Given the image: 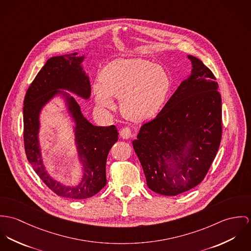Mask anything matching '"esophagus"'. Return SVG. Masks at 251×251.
Returning <instances> with one entry per match:
<instances>
[{
	"label": "esophagus",
	"mask_w": 251,
	"mask_h": 251,
	"mask_svg": "<svg viewBox=\"0 0 251 251\" xmlns=\"http://www.w3.org/2000/svg\"><path fill=\"white\" fill-rule=\"evenodd\" d=\"M132 136V130L129 127H124L120 131V137L122 139H130Z\"/></svg>",
	"instance_id": "obj_1"
}]
</instances>
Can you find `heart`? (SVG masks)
<instances>
[{
	"label": "heart",
	"mask_w": 251,
	"mask_h": 251,
	"mask_svg": "<svg viewBox=\"0 0 251 251\" xmlns=\"http://www.w3.org/2000/svg\"><path fill=\"white\" fill-rule=\"evenodd\" d=\"M100 82L93 87L96 103L112 110V98L120 99V112L134 122L146 120L157 113L170 88L167 72L142 58L112 61L102 71Z\"/></svg>",
	"instance_id": "1"
}]
</instances>
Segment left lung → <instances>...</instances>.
I'll list each match as a JSON object with an SVG mask.
<instances>
[{"label": "left lung", "mask_w": 251, "mask_h": 251, "mask_svg": "<svg viewBox=\"0 0 251 251\" xmlns=\"http://www.w3.org/2000/svg\"><path fill=\"white\" fill-rule=\"evenodd\" d=\"M188 57L193 64L191 76L133 140L148 188L168 196L188 192L203 181L223 134L216 77L199 58Z\"/></svg>", "instance_id": "obj_1"}]
</instances>
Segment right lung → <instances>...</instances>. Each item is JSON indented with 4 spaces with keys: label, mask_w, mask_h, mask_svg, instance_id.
I'll return each mask as SVG.
<instances>
[{
    "label": "right lung",
    "mask_w": 251,
    "mask_h": 251,
    "mask_svg": "<svg viewBox=\"0 0 251 251\" xmlns=\"http://www.w3.org/2000/svg\"><path fill=\"white\" fill-rule=\"evenodd\" d=\"M84 57L73 53L49 58L29 85L23 108L24 145L29 164L52 192L72 199L89 198L106 186L107 157L118 139L114 125L93 126L83 116L77 101L66 92L60 91L66 89L84 99L90 96V83L81 66ZM58 93L66 96L70 111L76 122V144L84 167V175L78 186H64L55 181L46 172L41 159L38 143L39 112Z\"/></svg>",
    "instance_id": "add662e5"
}]
</instances>
